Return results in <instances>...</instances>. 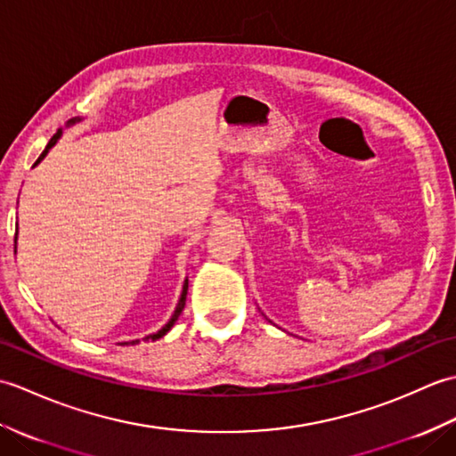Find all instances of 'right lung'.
I'll return each instance as SVG.
<instances>
[{"instance_id":"add662e5","label":"right lung","mask_w":456,"mask_h":456,"mask_svg":"<svg viewBox=\"0 0 456 456\" xmlns=\"http://www.w3.org/2000/svg\"><path fill=\"white\" fill-rule=\"evenodd\" d=\"M58 137H61V131H56V133L53 134V139H51V141H48V144H46V147H45V151H43V154H41V157H38V159H37V162H41V160H43V159L46 157V152H48V151H51V147H54V142L58 141ZM37 162H35V164H37ZM15 235H17V231H15ZM186 294H188V280H186V284H183V292H182V297H180V302H178V307H176V312H174V315H172V319H170V322H168L167 325H164V327L160 329V331H159V333H154V335H149L147 338H152V341H157V338L164 337V335H167V333L170 331V329H172V325L178 322V317H180V314H182V309H183V305H186ZM134 343H139V341H131V343H127V345H134Z\"/></svg>"}]
</instances>
